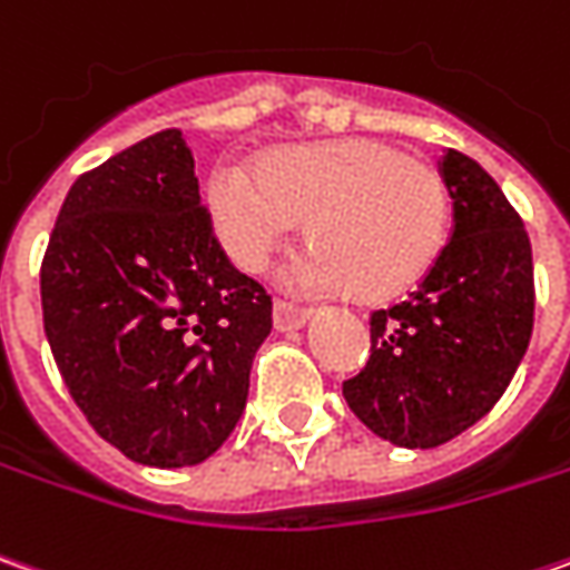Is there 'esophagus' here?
<instances>
[{"label":"esophagus","mask_w":570,"mask_h":570,"mask_svg":"<svg viewBox=\"0 0 570 570\" xmlns=\"http://www.w3.org/2000/svg\"><path fill=\"white\" fill-rule=\"evenodd\" d=\"M305 322H308V312L305 308L284 303V299L274 303V327L277 331H299Z\"/></svg>","instance_id":"34e87169"}]
</instances>
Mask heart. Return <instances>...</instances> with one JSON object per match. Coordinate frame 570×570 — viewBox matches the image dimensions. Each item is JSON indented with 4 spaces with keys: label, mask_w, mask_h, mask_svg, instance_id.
Wrapping results in <instances>:
<instances>
[{
    "label": "heart",
    "mask_w": 570,
    "mask_h": 570,
    "mask_svg": "<svg viewBox=\"0 0 570 570\" xmlns=\"http://www.w3.org/2000/svg\"><path fill=\"white\" fill-rule=\"evenodd\" d=\"M210 210L243 271H258L305 220L312 248L296 265V281L384 303L435 265L451 195L442 169L394 141L341 138L271 150L255 173L220 167L210 179Z\"/></svg>",
    "instance_id": "1"
}]
</instances>
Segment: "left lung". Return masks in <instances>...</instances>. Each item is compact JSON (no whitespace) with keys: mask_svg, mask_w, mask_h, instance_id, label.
<instances>
[{"mask_svg":"<svg viewBox=\"0 0 570 570\" xmlns=\"http://www.w3.org/2000/svg\"><path fill=\"white\" fill-rule=\"evenodd\" d=\"M454 229L406 303L372 312V356L344 382L379 439L439 448L504 394L533 334V252L499 183L461 150L442 157Z\"/></svg>","mask_w":570,"mask_h":570,"instance_id":"1","label":"left lung"}]
</instances>
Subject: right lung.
I'll return each mask as SVG.
<instances>
[{
  "mask_svg": "<svg viewBox=\"0 0 570 570\" xmlns=\"http://www.w3.org/2000/svg\"><path fill=\"white\" fill-rule=\"evenodd\" d=\"M40 299L71 401L128 461L195 466L229 439L271 296L217 243L179 128L75 179Z\"/></svg>",
  "mask_w": 570,
  "mask_h": 570,
  "instance_id": "add662e5",
  "label": "right lung"
}]
</instances>
